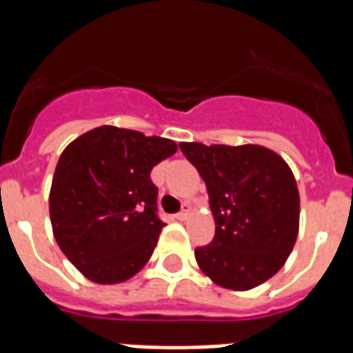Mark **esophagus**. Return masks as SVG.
<instances>
[{"label": "esophagus", "mask_w": 353, "mask_h": 353, "mask_svg": "<svg viewBox=\"0 0 353 353\" xmlns=\"http://www.w3.org/2000/svg\"><path fill=\"white\" fill-rule=\"evenodd\" d=\"M188 214H190V205L185 203V205H183L181 212H177V214L174 216V218H176V220H179V221H185L188 218Z\"/></svg>", "instance_id": "34e87169"}]
</instances>
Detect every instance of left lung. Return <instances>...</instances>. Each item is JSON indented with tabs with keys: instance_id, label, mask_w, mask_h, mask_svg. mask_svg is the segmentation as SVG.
Masks as SVG:
<instances>
[{
	"instance_id": "8db88e82",
	"label": "left lung",
	"mask_w": 353,
	"mask_h": 353,
	"mask_svg": "<svg viewBox=\"0 0 353 353\" xmlns=\"http://www.w3.org/2000/svg\"><path fill=\"white\" fill-rule=\"evenodd\" d=\"M209 192L216 232L196 260L221 288H256L285 263L299 234V188L279 154L258 144L181 143Z\"/></svg>"
}]
</instances>
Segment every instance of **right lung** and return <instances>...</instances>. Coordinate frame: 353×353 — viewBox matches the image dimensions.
Returning a JSON list of instances; mask_svg holds the SVG:
<instances>
[{"mask_svg":"<svg viewBox=\"0 0 353 353\" xmlns=\"http://www.w3.org/2000/svg\"><path fill=\"white\" fill-rule=\"evenodd\" d=\"M170 139L101 126L63 150L49 194L52 232L69 262L97 284L132 279L161 229L150 172L176 154Z\"/></svg>","mask_w":353,"mask_h":353,"instance_id":"obj_1","label":"right lung"}]
</instances>
